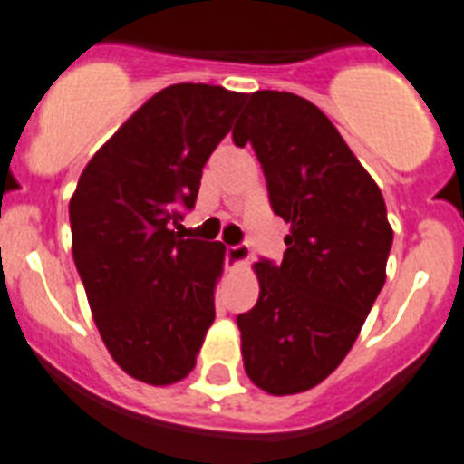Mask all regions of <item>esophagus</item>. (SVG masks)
<instances>
[{
    "mask_svg": "<svg viewBox=\"0 0 464 464\" xmlns=\"http://www.w3.org/2000/svg\"><path fill=\"white\" fill-rule=\"evenodd\" d=\"M225 258L227 263H246L251 258V248L246 244H235V246H225Z\"/></svg>",
    "mask_w": 464,
    "mask_h": 464,
    "instance_id": "esophagus-1",
    "label": "esophagus"
}]
</instances>
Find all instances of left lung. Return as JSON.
<instances>
[{"instance_id":"left-lung-1","label":"left lung","mask_w":464,"mask_h":464,"mask_svg":"<svg viewBox=\"0 0 464 464\" xmlns=\"http://www.w3.org/2000/svg\"><path fill=\"white\" fill-rule=\"evenodd\" d=\"M232 140L254 147L270 208L292 225L282 263H256L258 301L237 315L244 367L267 393L308 392L346 358L384 286V197L332 121L292 92H254Z\"/></svg>"}]
</instances>
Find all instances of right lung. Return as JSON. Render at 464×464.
Returning <instances> with one entry per match:
<instances>
[{"label":"right lung","instance_id":"1","mask_svg":"<svg viewBox=\"0 0 464 464\" xmlns=\"http://www.w3.org/2000/svg\"><path fill=\"white\" fill-rule=\"evenodd\" d=\"M246 94L179 82L122 122L71 198L72 258L113 361L163 386L191 372L216 320L220 241L185 239L206 160Z\"/></svg>","mask_w":464,"mask_h":464}]
</instances>
